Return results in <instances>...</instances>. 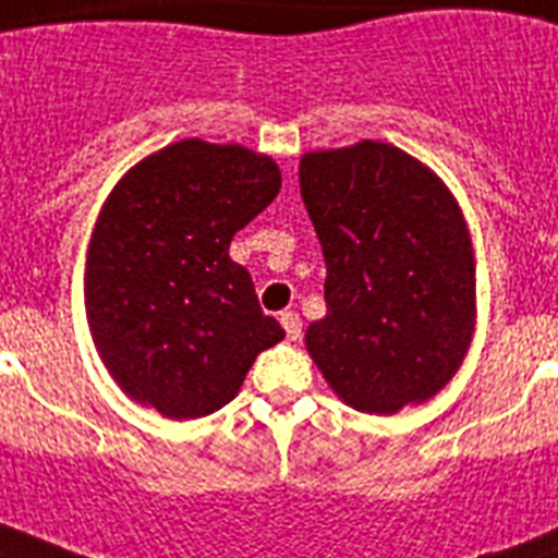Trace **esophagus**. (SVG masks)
Returning <instances> with one entry per match:
<instances>
[{"instance_id": "34e87169", "label": "esophagus", "mask_w": 558, "mask_h": 558, "mask_svg": "<svg viewBox=\"0 0 558 558\" xmlns=\"http://www.w3.org/2000/svg\"><path fill=\"white\" fill-rule=\"evenodd\" d=\"M280 324H283V330H287L289 341L301 339V315H298V313H280Z\"/></svg>"}]
</instances>
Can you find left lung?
Returning <instances> with one entry per match:
<instances>
[{
    "mask_svg": "<svg viewBox=\"0 0 558 558\" xmlns=\"http://www.w3.org/2000/svg\"><path fill=\"white\" fill-rule=\"evenodd\" d=\"M301 196L322 240L327 315L306 350L348 405L393 414L454 376L475 327V260L458 202L379 142L306 153Z\"/></svg>",
    "mask_w": 558,
    "mask_h": 558,
    "instance_id": "8db88e82",
    "label": "left lung"
}]
</instances>
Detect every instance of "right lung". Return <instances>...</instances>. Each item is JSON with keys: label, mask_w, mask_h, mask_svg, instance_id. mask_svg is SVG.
Instances as JSON below:
<instances>
[{"label": "right lung", "mask_w": 558, "mask_h": 558, "mask_svg": "<svg viewBox=\"0 0 558 558\" xmlns=\"http://www.w3.org/2000/svg\"><path fill=\"white\" fill-rule=\"evenodd\" d=\"M280 191L278 165L240 144H170L126 173L100 210L86 313L126 397L173 420L236 397L257 353L283 339L257 304L231 236Z\"/></svg>", "instance_id": "add662e5"}]
</instances>
